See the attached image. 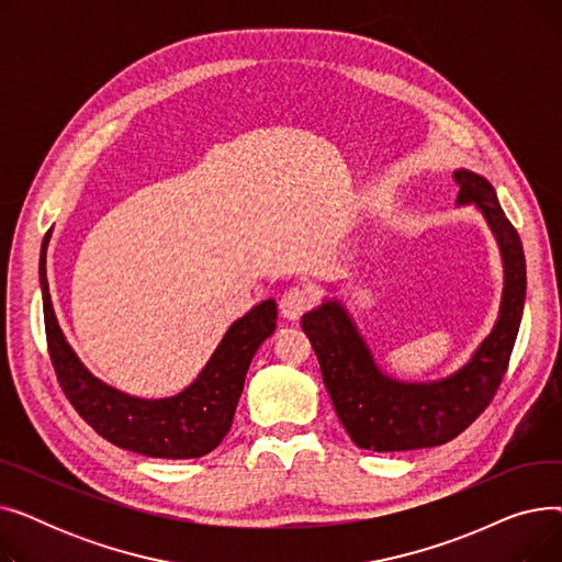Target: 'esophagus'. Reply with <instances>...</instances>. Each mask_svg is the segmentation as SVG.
Here are the masks:
<instances>
[{
	"instance_id": "esophagus-1",
	"label": "esophagus",
	"mask_w": 562,
	"mask_h": 562,
	"mask_svg": "<svg viewBox=\"0 0 562 562\" xmlns=\"http://www.w3.org/2000/svg\"><path fill=\"white\" fill-rule=\"evenodd\" d=\"M310 305H312V293L299 286L286 289L280 299V312L289 321H299L305 314V310H310Z\"/></svg>"
}]
</instances>
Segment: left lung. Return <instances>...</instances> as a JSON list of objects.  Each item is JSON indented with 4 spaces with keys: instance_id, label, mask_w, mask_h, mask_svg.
Here are the masks:
<instances>
[{
    "instance_id": "obj_1",
    "label": "left lung",
    "mask_w": 562,
    "mask_h": 562,
    "mask_svg": "<svg viewBox=\"0 0 562 562\" xmlns=\"http://www.w3.org/2000/svg\"><path fill=\"white\" fill-rule=\"evenodd\" d=\"M456 204L485 218L504 263L498 316L490 335L456 371L435 380H401L387 373L339 299H323L303 314L337 417L360 449L375 453L447 445L492 401L506 373L526 299V259L517 229L501 210L483 175L458 168Z\"/></svg>"
}]
</instances>
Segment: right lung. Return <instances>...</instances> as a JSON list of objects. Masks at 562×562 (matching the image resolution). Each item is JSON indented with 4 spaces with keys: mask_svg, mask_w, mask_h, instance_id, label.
<instances>
[{
    "mask_svg": "<svg viewBox=\"0 0 562 562\" xmlns=\"http://www.w3.org/2000/svg\"><path fill=\"white\" fill-rule=\"evenodd\" d=\"M49 239L52 229L43 239L38 266L47 344L56 378L81 419L111 445L147 458L189 460L214 451L232 428L255 352L276 333V301H263L236 318L184 390L164 398H140L93 375L68 344L49 296Z\"/></svg>",
    "mask_w": 562,
    "mask_h": 562,
    "instance_id": "1",
    "label": "right lung"
}]
</instances>
